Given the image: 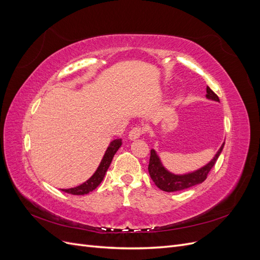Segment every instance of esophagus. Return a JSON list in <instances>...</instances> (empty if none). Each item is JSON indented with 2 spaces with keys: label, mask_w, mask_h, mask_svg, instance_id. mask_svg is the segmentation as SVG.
Segmentation results:
<instances>
[{
  "label": "esophagus",
  "mask_w": 260,
  "mask_h": 260,
  "mask_svg": "<svg viewBox=\"0 0 260 260\" xmlns=\"http://www.w3.org/2000/svg\"><path fill=\"white\" fill-rule=\"evenodd\" d=\"M145 132L144 128L140 127V125H137V127L132 128L131 131L129 132V139L130 140H136V139H139L141 136L143 135V133Z\"/></svg>",
  "instance_id": "obj_1"
}]
</instances>
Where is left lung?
<instances>
[{
    "label": "left lung",
    "instance_id": "1",
    "mask_svg": "<svg viewBox=\"0 0 260 260\" xmlns=\"http://www.w3.org/2000/svg\"><path fill=\"white\" fill-rule=\"evenodd\" d=\"M206 92H207V94H206L207 99L219 102L218 95L209 88V86H207ZM223 145H224V143L221 145V147L219 148V151L217 152L214 158H212L211 161H209L206 166H204L201 169L196 170L194 172H191V174L181 175V176L171 174V172L165 169V167L160 162L159 157L157 156L154 149H152L151 157H149V162H148L149 176H151L156 186L159 187L160 190H162L165 192L181 191V190H185V188L191 187L193 185L200 184L206 180L210 169L215 166L218 157L222 151Z\"/></svg>",
    "mask_w": 260,
    "mask_h": 260
}]
</instances>
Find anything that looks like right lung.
I'll return each instance as SVG.
<instances>
[{"label":"right lung","instance_id":"right-lung-1","mask_svg":"<svg viewBox=\"0 0 260 260\" xmlns=\"http://www.w3.org/2000/svg\"><path fill=\"white\" fill-rule=\"evenodd\" d=\"M120 146H121V139H116L112 141L111 144H109V146L106 149L105 155L103 157V159H102L99 168L96 169L95 172H94V175L88 181H85L84 183L78 185L76 187L64 188V190L61 191H64L68 194H73V195H84L92 192L93 190H95L102 181H103L109 165H111L113 160V157Z\"/></svg>","mask_w":260,"mask_h":260}]
</instances>
